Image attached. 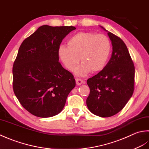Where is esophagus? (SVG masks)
I'll list each match as a JSON object with an SVG mask.
<instances>
[{
    "label": "esophagus",
    "instance_id": "1",
    "mask_svg": "<svg viewBox=\"0 0 149 149\" xmlns=\"http://www.w3.org/2000/svg\"><path fill=\"white\" fill-rule=\"evenodd\" d=\"M76 82H77V84L78 85V86H80L81 84L84 83V81L81 80V79L76 78Z\"/></svg>",
    "mask_w": 149,
    "mask_h": 149
}]
</instances>
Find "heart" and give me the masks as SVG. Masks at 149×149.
<instances>
[{
	"label": "heart",
	"instance_id": "1",
	"mask_svg": "<svg viewBox=\"0 0 149 149\" xmlns=\"http://www.w3.org/2000/svg\"><path fill=\"white\" fill-rule=\"evenodd\" d=\"M68 47L60 45L58 54L63 65L73 71L80 61L82 63L76 70L80 77L90 71L96 73L105 68L111 55L112 44L107 36L91 32H80L69 38Z\"/></svg>",
	"mask_w": 149,
	"mask_h": 149
}]
</instances>
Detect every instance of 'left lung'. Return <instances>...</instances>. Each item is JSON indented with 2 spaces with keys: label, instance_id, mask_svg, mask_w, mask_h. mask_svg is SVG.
Here are the masks:
<instances>
[{
  "label": "left lung",
  "instance_id": "8db88e82",
  "mask_svg": "<svg viewBox=\"0 0 149 149\" xmlns=\"http://www.w3.org/2000/svg\"><path fill=\"white\" fill-rule=\"evenodd\" d=\"M108 35L113 45L111 58L102 71L87 81L90 88L87 107L93 114L103 118L122 110L134 89L135 68L128 49L120 37L109 31Z\"/></svg>",
  "mask_w": 149,
  "mask_h": 149
}]
</instances>
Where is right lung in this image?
Listing matches in <instances>:
<instances>
[{
    "instance_id": "1",
    "label": "right lung",
    "mask_w": 149,
    "mask_h": 149,
    "mask_svg": "<svg viewBox=\"0 0 149 149\" xmlns=\"http://www.w3.org/2000/svg\"><path fill=\"white\" fill-rule=\"evenodd\" d=\"M73 26L44 25L21 44L13 67V89L22 107L35 116H54L62 111L76 86L62 66L58 51Z\"/></svg>"
}]
</instances>
